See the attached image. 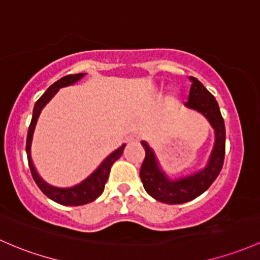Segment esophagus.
<instances>
[{"mask_svg":"<svg viewBox=\"0 0 260 260\" xmlns=\"http://www.w3.org/2000/svg\"><path fill=\"white\" fill-rule=\"evenodd\" d=\"M141 135H137V133H136V135H132L129 137V141L131 142H133V143H137V142H139L141 141Z\"/></svg>","mask_w":260,"mask_h":260,"instance_id":"1","label":"esophagus"}]
</instances>
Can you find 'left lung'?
I'll list each match as a JSON object with an SVG mask.
<instances>
[{
	"mask_svg": "<svg viewBox=\"0 0 260 260\" xmlns=\"http://www.w3.org/2000/svg\"><path fill=\"white\" fill-rule=\"evenodd\" d=\"M190 81H192V86H190L189 97L185 102V106L204 114L215 132L214 148H213L206 168L193 176L177 180H169L158 167L154 153L149 148L148 144L146 142H142V146L146 151V157L139 172L143 187L149 196L157 199L158 202L167 204L185 203L206 192L220 173L224 163L225 127H224V119L220 113L219 106L214 95L197 78L190 77Z\"/></svg>",
	"mask_w": 260,
	"mask_h": 260,
	"instance_id": "1",
	"label": "left lung"
}]
</instances>
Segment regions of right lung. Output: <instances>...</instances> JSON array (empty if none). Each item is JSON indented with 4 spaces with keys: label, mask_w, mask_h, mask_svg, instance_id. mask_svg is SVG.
Listing matches in <instances>:
<instances>
[{
    "label": "right lung",
    "mask_w": 260,
    "mask_h": 260,
    "mask_svg": "<svg viewBox=\"0 0 260 260\" xmlns=\"http://www.w3.org/2000/svg\"><path fill=\"white\" fill-rule=\"evenodd\" d=\"M84 76V73H77V75H68L62 77L61 80L54 82L53 84H51L48 87L47 91L45 92L40 97V100L37 101L36 105L34 108V114H32L31 123H29L28 127V133H27V141H26V153H27V159H28V166L31 169V174L34 177L35 182L38 185L42 193L45 196H47L48 198L52 199L53 202L59 204H63V206H83V204L91 203L94 199H97L98 197L103 193L105 190V185L107 183L109 172H111V167L113 166V163L118 159L122 155L123 149H124L125 144H123L122 147H119L117 151H114L112 154H109L107 158L102 162V165L98 167L97 169L88 177L86 180L80 183V184L75 185L72 188H56L48 185L45 180L41 179V177L38 176L36 169H35L34 163L31 159V143H32V136H34L35 127H36V123L40 116L41 111L45 107L46 103L56 94V92L59 88L66 86H70L73 84L75 82L81 80Z\"/></svg>",
    "instance_id": "obj_1"
}]
</instances>
